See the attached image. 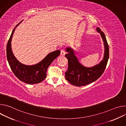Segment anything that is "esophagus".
I'll return each mask as SVG.
<instances>
[{
    "label": "esophagus",
    "instance_id": "esophagus-1",
    "mask_svg": "<svg viewBox=\"0 0 126 126\" xmlns=\"http://www.w3.org/2000/svg\"><path fill=\"white\" fill-rule=\"evenodd\" d=\"M65 54V51L64 50H61V53H60V55L61 56H64Z\"/></svg>",
    "mask_w": 126,
    "mask_h": 126
}]
</instances>
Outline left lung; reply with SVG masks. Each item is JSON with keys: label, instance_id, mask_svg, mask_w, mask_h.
<instances>
[{"label": "left lung", "instance_id": "1", "mask_svg": "<svg viewBox=\"0 0 126 126\" xmlns=\"http://www.w3.org/2000/svg\"><path fill=\"white\" fill-rule=\"evenodd\" d=\"M96 31L101 36L105 48L103 59L98 64L91 67H85L79 62L72 48H66L68 53L65 57L68 59V68L65 72V78L72 85L78 87L87 85L97 80L104 73L109 57V45L101 29L97 27Z\"/></svg>", "mask_w": 126, "mask_h": 126}]
</instances>
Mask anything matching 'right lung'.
Segmentation results:
<instances>
[{"mask_svg": "<svg viewBox=\"0 0 126 126\" xmlns=\"http://www.w3.org/2000/svg\"><path fill=\"white\" fill-rule=\"evenodd\" d=\"M22 21L15 27L8 40L6 48L7 59L11 70L18 79L27 84H37L45 79L48 67L60 55V51L57 50L50 53L42 61L36 64L26 65L20 63L13 54L11 42L16 27Z\"/></svg>", "mask_w": 126, "mask_h": 126, "instance_id": "add662e5", "label": "right lung"}]
</instances>
